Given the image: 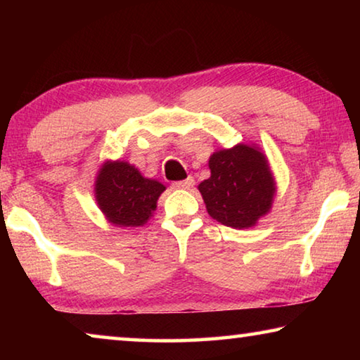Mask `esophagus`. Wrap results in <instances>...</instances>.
I'll return each mask as SVG.
<instances>
[{
    "label": "esophagus",
    "instance_id": "34e87169",
    "mask_svg": "<svg viewBox=\"0 0 360 360\" xmlns=\"http://www.w3.org/2000/svg\"><path fill=\"white\" fill-rule=\"evenodd\" d=\"M193 184H195L193 178H187L184 181L173 182V188H191V187H193Z\"/></svg>",
    "mask_w": 360,
    "mask_h": 360
}]
</instances>
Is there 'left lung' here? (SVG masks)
Instances as JSON below:
<instances>
[{"mask_svg":"<svg viewBox=\"0 0 360 360\" xmlns=\"http://www.w3.org/2000/svg\"><path fill=\"white\" fill-rule=\"evenodd\" d=\"M211 176L198 184L208 214L231 229L255 227L270 212L276 181L257 144L240 143L212 152Z\"/></svg>","mask_w":360,"mask_h":360,"instance_id":"8db88e82","label":"left lung"}]
</instances>
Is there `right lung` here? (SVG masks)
<instances>
[{"instance_id":"1","label":"right lung","mask_w":360,"mask_h":360,"mask_svg":"<svg viewBox=\"0 0 360 360\" xmlns=\"http://www.w3.org/2000/svg\"><path fill=\"white\" fill-rule=\"evenodd\" d=\"M157 179L144 178L125 160H106L95 178V200L106 221L115 227H141L154 216L165 191Z\"/></svg>"}]
</instances>
